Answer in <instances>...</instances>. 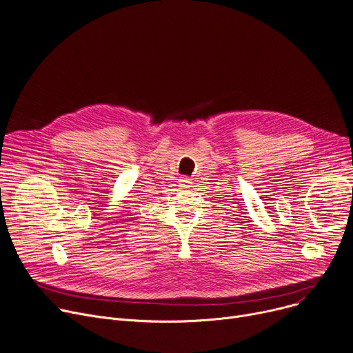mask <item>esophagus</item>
Returning <instances> with one entry per match:
<instances>
[{"label": "esophagus", "instance_id": "34e87169", "mask_svg": "<svg viewBox=\"0 0 353 353\" xmlns=\"http://www.w3.org/2000/svg\"><path fill=\"white\" fill-rule=\"evenodd\" d=\"M178 183H179L181 188H190L192 182H191V179H190L188 176H181V179L178 181Z\"/></svg>", "mask_w": 353, "mask_h": 353}]
</instances>
